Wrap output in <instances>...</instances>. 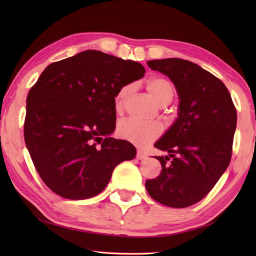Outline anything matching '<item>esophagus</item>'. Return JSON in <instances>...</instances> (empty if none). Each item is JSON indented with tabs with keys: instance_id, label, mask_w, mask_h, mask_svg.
Returning <instances> with one entry per match:
<instances>
[{
	"instance_id": "34e87169",
	"label": "esophagus",
	"mask_w": 256,
	"mask_h": 256,
	"mask_svg": "<svg viewBox=\"0 0 256 256\" xmlns=\"http://www.w3.org/2000/svg\"><path fill=\"white\" fill-rule=\"evenodd\" d=\"M136 158L140 160H146L148 158V155H146L145 153H143L142 150H138L136 153Z\"/></svg>"
}]
</instances>
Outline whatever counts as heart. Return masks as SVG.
Wrapping results in <instances>:
<instances>
[{
  "label": "heart",
  "instance_id": "obj_1",
  "mask_svg": "<svg viewBox=\"0 0 256 256\" xmlns=\"http://www.w3.org/2000/svg\"><path fill=\"white\" fill-rule=\"evenodd\" d=\"M148 90L157 104L160 106L170 104L176 96L175 84L170 79L164 77H155L150 79L148 82ZM132 84L124 86L118 91L116 99H114L116 111L122 110L125 101L132 94ZM162 131V128L158 123H140L128 118L118 123L116 134L120 138L128 140L138 148H145L158 138Z\"/></svg>",
  "mask_w": 256,
  "mask_h": 256
}]
</instances>
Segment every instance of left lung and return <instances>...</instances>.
Wrapping results in <instances>:
<instances>
[{
    "instance_id": "left-lung-1",
    "label": "left lung",
    "mask_w": 256,
    "mask_h": 256,
    "mask_svg": "<svg viewBox=\"0 0 256 256\" xmlns=\"http://www.w3.org/2000/svg\"><path fill=\"white\" fill-rule=\"evenodd\" d=\"M148 64L170 77L180 101L178 118L155 143L168 153L156 156L162 172L145 187L157 202L186 208L206 197L229 166L236 108L224 84L198 64L179 58Z\"/></svg>"
}]
</instances>
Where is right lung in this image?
<instances>
[{
    "label": "right lung",
    "mask_w": 256,
    "mask_h": 256,
    "mask_svg": "<svg viewBox=\"0 0 256 256\" xmlns=\"http://www.w3.org/2000/svg\"><path fill=\"white\" fill-rule=\"evenodd\" d=\"M142 64L86 50L47 66L27 94L24 138L42 180L62 198L94 197L136 150L110 135L114 98L140 79Z\"/></svg>",
    "instance_id": "1"
}]
</instances>
